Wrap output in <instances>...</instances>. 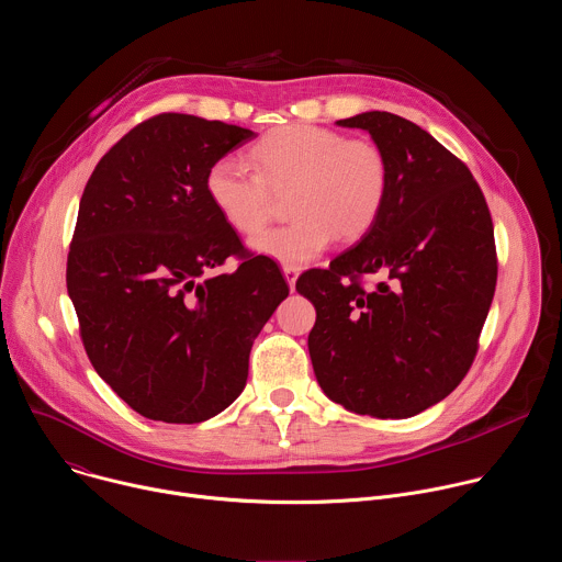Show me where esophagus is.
I'll return each mask as SVG.
<instances>
[{
    "instance_id": "34e87169",
    "label": "esophagus",
    "mask_w": 562,
    "mask_h": 562,
    "mask_svg": "<svg viewBox=\"0 0 562 562\" xmlns=\"http://www.w3.org/2000/svg\"><path fill=\"white\" fill-rule=\"evenodd\" d=\"M282 276H284V280H286L289 289L293 291L295 280H297V276H300V269H295V267H284V269H282Z\"/></svg>"
}]
</instances>
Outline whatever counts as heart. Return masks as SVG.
Returning <instances> with one entry per match:
<instances>
[{"label":"heart","mask_w":562,"mask_h":562,"mask_svg":"<svg viewBox=\"0 0 562 562\" xmlns=\"http://www.w3.org/2000/svg\"><path fill=\"white\" fill-rule=\"evenodd\" d=\"M252 171L224 155L209 167L204 189L220 217L239 235L260 233L273 213V193H289V224L256 237L251 249L286 267L323 254L331 239L356 243L378 222L389 189L382 148L369 139L286 124L251 148Z\"/></svg>","instance_id":"1"}]
</instances>
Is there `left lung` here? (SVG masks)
Instances as JSON below:
<instances>
[{
	"label": "left lung",
	"mask_w": 562,
	"mask_h": 562,
	"mask_svg": "<svg viewBox=\"0 0 562 562\" xmlns=\"http://www.w3.org/2000/svg\"><path fill=\"white\" fill-rule=\"evenodd\" d=\"M336 124L382 148L389 189L360 243L295 282L315 306L313 373L353 414L412 418L460 384L477 351L498 276L492 215L469 169L418 124L386 111ZM360 274L381 282L364 290Z\"/></svg>",
	"instance_id": "1"
}]
</instances>
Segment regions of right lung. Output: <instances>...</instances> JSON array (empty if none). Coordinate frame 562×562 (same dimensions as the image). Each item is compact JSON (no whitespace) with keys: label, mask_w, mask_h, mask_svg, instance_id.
I'll return each mask as SVG.
<instances>
[{"label":"right lung","mask_w":562,"mask_h":562,"mask_svg":"<svg viewBox=\"0 0 562 562\" xmlns=\"http://www.w3.org/2000/svg\"><path fill=\"white\" fill-rule=\"evenodd\" d=\"M256 133L182 113L128 131L79 200L66 289L100 378L148 420L193 425L243 393L254 340L289 295L211 204L215 159ZM244 258L231 274L216 267Z\"/></svg>","instance_id":"add662e5"}]
</instances>
